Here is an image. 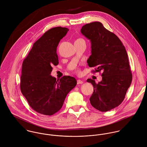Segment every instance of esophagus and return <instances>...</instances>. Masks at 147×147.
I'll use <instances>...</instances> for the list:
<instances>
[{"label": "esophagus", "instance_id": "esophagus-1", "mask_svg": "<svg viewBox=\"0 0 147 147\" xmlns=\"http://www.w3.org/2000/svg\"><path fill=\"white\" fill-rule=\"evenodd\" d=\"M77 83L78 84H82V83H83V81L80 80H77Z\"/></svg>", "mask_w": 147, "mask_h": 147}]
</instances>
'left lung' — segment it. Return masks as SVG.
I'll use <instances>...</instances> for the list:
<instances>
[{
  "mask_svg": "<svg viewBox=\"0 0 147 147\" xmlns=\"http://www.w3.org/2000/svg\"><path fill=\"white\" fill-rule=\"evenodd\" d=\"M81 32L91 44L88 65L95 67L94 72L103 71L102 81L98 83L87 80L94 86L90 103L101 112L109 111L122 103L132 82L126 50L118 37L100 22L84 25Z\"/></svg>",
  "mask_w": 147,
  "mask_h": 147,
  "instance_id": "obj_1",
  "label": "left lung"
}]
</instances>
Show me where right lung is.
<instances>
[{
    "instance_id": "add662e5",
    "label": "right lung",
    "mask_w": 147,
    "mask_h": 147,
    "mask_svg": "<svg viewBox=\"0 0 147 147\" xmlns=\"http://www.w3.org/2000/svg\"><path fill=\"white\" fill-rule=\"evenodd\" d=\"M68 31L61 26L49 29L34 43L23 61L21 91L30 107L39 113L51 115L57 112L77 84L73 77L65 76L57 81L51 76L52 66L59 64L57 47Z\"/></svg>"
}]
</instances>
